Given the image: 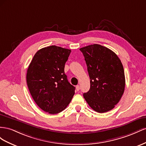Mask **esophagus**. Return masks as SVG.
<instances>
[{
	"label": "esophagus",
	"mask_w": 146,
	"mask_h": 146,
	"mask_svg": "<svg viewBox=\"0 0 146 146\" xmlns=\"http://www.w3.org/2000/svg\"><path fill=\"white\" fill-rule=\"evenodd\" d=\"M80 86L79 85H77L76 86V91H79L80 90Z\"/></svg>",
	"instance_id": "1"
}]
</instances>
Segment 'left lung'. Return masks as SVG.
<instances>
[{
  "instance_id": "obj_1",
  "label": "left lung",
  "mask_w": 146,
  "mask_h": 146,
  "mask_svg": "<svg viewBox=\"0 0 146 146\" xmlns=\"http://www.w3.org/2000/svg\"><path fill=\"white\" fill-rule=\"evenodd\" d=\"M84 56L90 87L83 96L92 109L103 113L113 109L121 98L125 86L124 70L115 54L94 44L80 49Z\"/></svg>"
}]
</instances>
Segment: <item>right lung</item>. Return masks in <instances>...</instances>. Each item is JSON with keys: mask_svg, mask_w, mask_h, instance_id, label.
Wrapping results in <instances>:
<instances>
[{"mask_svg": "<svg viewBox=\"0 0 146 146\" xmlns=\"http://www.w3.org/2000/svg\"><path fill=\"white\" fill-rule=\"evenodd\" d=\"M71 50L50 46L38 50L29 65L26 76L29 92L41 110L55 114L64 110L74 94L65 64Z\"/></svg>", "mask_w": 146, "mask_h": 146, "instance_id": "right-lung-1", "label": "right lung"}]
</instances>
